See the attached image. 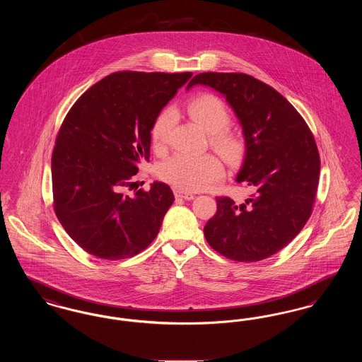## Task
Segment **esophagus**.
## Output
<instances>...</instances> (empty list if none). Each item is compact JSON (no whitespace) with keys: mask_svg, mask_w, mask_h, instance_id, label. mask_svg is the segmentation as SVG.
I'll use <instances>...</instances> for the list:
<instances>
[{"mask_svg":"<svg viewBox=\"0 0 362 362\" xmlns=\"http://www.w3.org/2000/svg\"><path fill=\"white\" fill-rule=\"evenodd\" d=\"M173 192H175V197H176V198H179V199H186V201H191V199H194V197H195L192 192L183 191V189H175Z\"/></svg>","mask_w":362,"mask_h":362,"instance_id":"34e87169","label":"esophagus"}]
</instances>
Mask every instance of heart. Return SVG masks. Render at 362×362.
<instances>
[{"mask_svg": "<svg viewBox=\"0 0 362 362\" xmlns=\"http://www.w3.org/2000/svg\"><path fill=\"white\" fill-rule=\"evenodd\" d=\"M191 119L209 133L210 145L229 161H236L243 153L240 137L228 130L230 114L224 102L211 93L195 96L187 104ZM173 110H164L152 127V141L157 149L167 145L173 127ZM160 177L180 189H202L224 176V167L218 157L210 153H176L158 168Z\"/></svg>", "mask_w": 362, "mask_h": 362, "instance_id": "heart-1", "label": "heart"}]
</instances>
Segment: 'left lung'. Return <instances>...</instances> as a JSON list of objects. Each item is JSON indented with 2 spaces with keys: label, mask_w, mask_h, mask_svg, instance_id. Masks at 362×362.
<instances>
[{
  "label": "left lung",
  "mask_w": 362,
  "mask_h": 362,
  "mask_svg": "<svg viewBox=\"0 0 362 362\" xmlns=\"http://www.w3.org/2000/svg\"><path fill=\"white\" fill-rule=\"evenodd\" d=\"M225 96L240 123L245 155L236 182L252 194L243 204L218 197L204 228L226 258L258 262L288 245L307 224L320 173L315 138L303 117L274 88L244 73H201L187 86Z\"/></svg>",
  "instance_id": "left-lung-1"
}]
</instances>
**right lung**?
<instances>
[{"label":"right lung","mask_w":362,"mask_h":362,"mask_svg":"<svg viewBox=\"0 0 362 362\" xmlns=\"http://www.w3.org/2000/svg\"><path fill=\"white\" fill-rule=\"evenodd\" d=\"M192 73L117 71L73 104L52 157L54 210L73 240L107 260L137 255L155 240L175 201L168 185L133 187L149 161L151 132L160 111Z\"/></svg>","instance_id":"add662e5"}]
</instances>
